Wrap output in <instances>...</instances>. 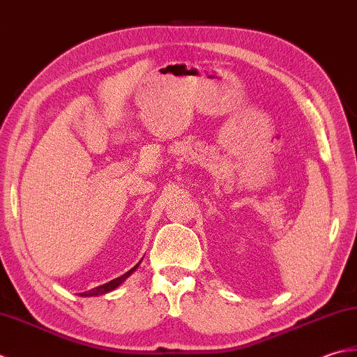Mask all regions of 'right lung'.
Returning <instances> with one entry per match:
<instances>
[{
	"label": "right lung",
	"mask_w": 357,
	"mask_h": 357,
	"mask_svg": "<svg viewBox=\"0 0 357 357\" xmlns=\"http://www.w3.org/2000/svg\"><path fill=\"white\" fill-rule=\"evenodd\" d=\"M137 266H138V264L132 268V270H129L128 273H125L123 275H120V278H117V279H114V280H111V282H107V283H105V285H100V287H97V288H93V289H89V291H84V293H79V296H98V294H105V293H109V291H112V289H115L117 288L120 283L123 282V280H126L130 274H132V271H135L137 270Z\"/></svg>",
	"instance_id": "right-lung-1"
}]
</instances>
